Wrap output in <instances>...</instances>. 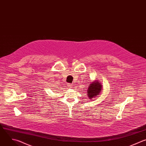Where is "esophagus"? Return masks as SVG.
Segmentation results:
<instances>
[{"mask_svg": "<svg viewBox=\"0 0 146 146\" xmlns=\"http://www.w3.org/2000/svg\"><path fill=\"white\" fill-rule=\"evenodd\" d=\"M67 86H68V87H70V88H72V84L71 83H68V84H67Z\"/></svg>", "mask_w": 146, "mask_h": 146, "instance_id": "1", "label": "esophagus"}]
</instances>
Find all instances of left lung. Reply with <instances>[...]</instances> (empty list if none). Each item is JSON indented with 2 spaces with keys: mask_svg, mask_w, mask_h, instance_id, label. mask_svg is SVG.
I'll return each mask as SVG.
<instances>
[{
  "mask_svg": "<svg viewBox=\"0 0 146 146\" xmlns=\"http://www.w3.org/2000/svg\"><path fill=\"white\" fill-rule=\"evenodd\" d=\"M102 86L100 82H98V80H96L94 82H92L91 84H89L88 87V90L87 92V96L90 99L95 98L97 96L100 95V93L102 92Z\"/></svg>",
  "mask_w": 146,
  "mask_h": 146,
  "instance_id": "8db88e82",
  "label": "left lung"
}]
</instances>
